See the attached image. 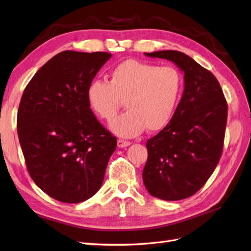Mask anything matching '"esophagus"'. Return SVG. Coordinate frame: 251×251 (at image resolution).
Wrapping results in <instances>:
<instances>
[{
  "label": "esophagus",
  "mask_w": 251,
  "mask_h": 251,
  "mask_svg": "<svg viewBox=\"0 0 251 251\" xmlns=\"http://www.w3.org/2000/svg\"><path fill=\"white\" fill-rule=\"evenodd\" d=\"M130 145H131V142L127 141V140L118 139V141H117V146H118L119 148H126V147H128Z\"/></svg>",
  "instance_id": "1"
}]
</instances>
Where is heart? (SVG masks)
Returning <instances> with one entry per match:
<instances>
[{"instance_id": "1", "label": "heart", "mask_w": 251, "mask_h": 251, "mask_svg": "<svg viewBox=\"0 0 251 251\" xmlns=\"http://www.w3.org/2000/svg\"><path fill=\"white\" fill-rule=\"evenodd\" d=\"M184 79L171 66L128 59L116 65L109 82L93 80L86 87V100L101 119L112 120L126 100L127 111L113 120L111 130L123 137L141 132H157L171 120L181 96Z\"/></svg>"}]
</instances>
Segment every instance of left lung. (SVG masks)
<instances>
[{
  "mask_svg": "<svg viewBox=\"0 0 251 251\" xmlns=\"http://www.w3.org/2000/svg\"><path fill=\"white\" fill-rule=\"evenodd\" d=\"M171 61L184 72L185 89L173 117L147 140L142 179L148 192L179 201L198 192L219 164L224 146L228 107L218 79L186 53L145 52Z\"/></svg>",
  "mask_w": 251,
  "mask_h": 251,
  "instance_id": "obj_1",
  "label": "left lung"
}]
</instances>
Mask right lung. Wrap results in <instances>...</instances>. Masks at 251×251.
Segmentation results:
<instances>
[{"mask_svg": "<svg viewBox=\"0 0 251 251\" xmlns=\"http://www.w3.org/2000/svg\"><path fill=\"white\" fill-rule=\"evenodd\" d=\"M112 57L104 51H61L25 87L17 130L26 167L50 198L77 204L102 185L117 139L95 117L86 87Z\"/></svg>", "mask_w": 251, "mask_h": 251, "instance_id": "obj_1", "label": "right lung"}]
</instances>
